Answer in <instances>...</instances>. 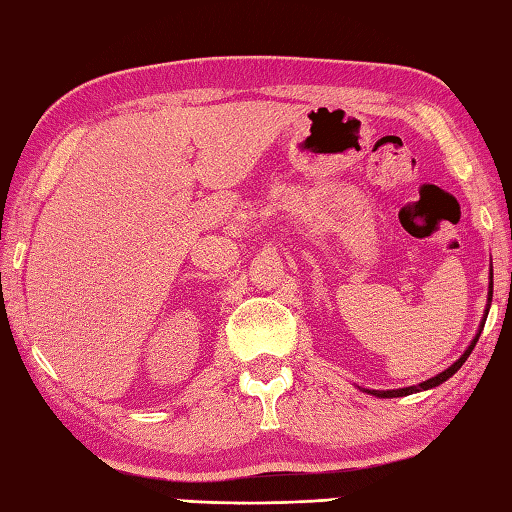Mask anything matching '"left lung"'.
Here are the masks:
<instances>
[{
	"label": "left lung",
	"instance_id": "left-lung-1",
	"mask_svg": "<svg viewBox=\"0 0 512 512\" xmlns=\"http://www.w3.org/2000/svg\"><path fill=\"white\" fill-rule=\"evenodd\" d=\"M490 303H493V265H490V285H488V298H486V310H484V316H481V323H479V330H477V334L472 336V341H470V345L466 347V352L459 356V359L450 365V368H446L443 372H439L437 376H432V379H428V381H423V383H419V385H410V388H399V390H368V388H361L363 392H368V394H372V397H376V399H394V397H408V394H414V392H423V390H432V388H437V385H441L443 381H448L452 374H455L461 365L466 363V359L470 356V352L475 350V345H477V341H479V334H481V330H484V323H486V318H488V310H490Z\"/></svg>",
	"mask_w": 512,
	"mask_h": 512
}]
</instances>
